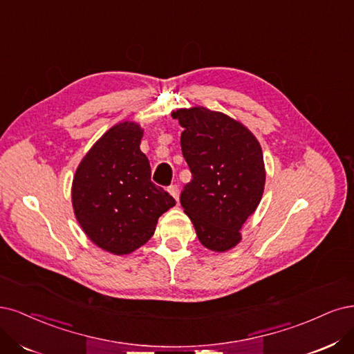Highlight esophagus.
<instances>
[{
	"label": "esophagus",
	"instance_id": "obj_1",
	"mask_svg": "<svg viewBox=\"0 0 354 354\" xmlns=\"http://www.w3.org/2000/svg\"><path fill=\"white\" fill-rule=\"evenodd\" d=\"M167 191L172 194L174 196V198L176 200V201H179V187L176 185V184H174V185H170L169 188H167Z\"/></svg>",
	"mask_w": 354,
	"mask_h": 354
}]
</instances>
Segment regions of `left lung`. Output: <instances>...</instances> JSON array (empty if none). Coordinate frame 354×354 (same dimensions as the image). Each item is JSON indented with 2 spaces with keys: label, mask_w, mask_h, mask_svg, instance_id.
<instances>
[{
  "label": "left lung",
  "mask_w": 354,
  "mask_h": 354,
  "mask_svg": "<svg viewBox=\"0 0 354 354\" xmlns=\"http://www.w3.org/2000/svg\"><path fill=\"white\" fill-rule=\"evenodd\" d=\"M174 118L184 128L180 148L192 175L180 192V204L200 243L213 252H226L239 243V230L263 194L260 144L223 113L194 107L178 110Z\"/></svg>",
  "instance_id": "left-lung-1"
}]
</instances>
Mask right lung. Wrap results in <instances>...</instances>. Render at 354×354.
<instances>
[{"instance_id": "obj_1", "label": "right lung", "mask_w": 354, "mask_h": 354, "mask_svg": "<svg viewBox=\"0 0 354 354\" xmlns=\"http://www.w3.org/2000/svg\"><path fill=\"white\" fill-rule=\"evenodd\" d=\"M141 138L140 124H116L91 148L73 178L77 222L91 241L115 254L132 253L145 244L157 219L176 204L151 180Z\"/></svg>"}]
</instances>
